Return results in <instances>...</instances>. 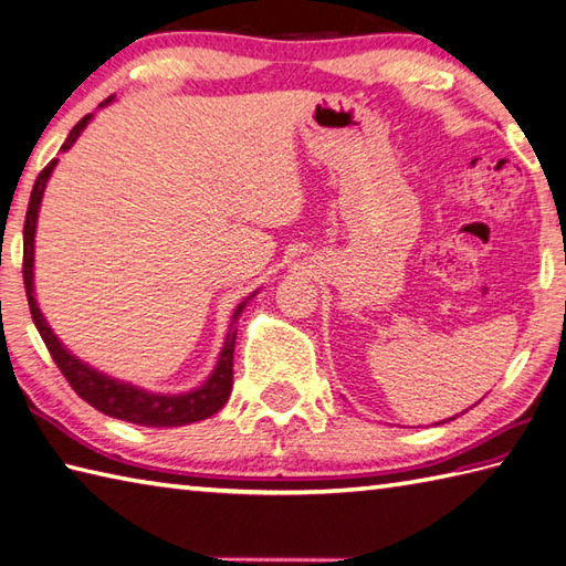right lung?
<instances>
[{
	"mask_svg": "<svg viewBox=\"0 0 566 566\" xmlns=\"http://www.w3.org/2000/svg\"><path fill=\"white\" fill-rule=\"evenodd\" d=\"M111 102H113V96L106 98L102 106H106ZM90 120H92V113L74 125L67 135L65 145L60 147V153H67ZM55 165H57V159L50 161V165L41 174H38L33 191H31V200H29L27 222H23V285H27V297H29L33 324H35L38 334H41V338L45 342L50 356H53L55 366L60 368L62 375H65V380L72 385L74 392H77L86 401V405H92L94 409L104 411L106 417H113V419H123L128 423L155 426V429H161V426H186V423L208 419V417H212V413H218L232 392V358H234L237 319H240L242 310L247 307V300L254 295H249L244 303L237 305L216 370H212V375L203 385L191 389V392H186V395L145 392V389H137L128 382L113 380V378H108V375H102L98 370L90 368L80 358H74L70 350L57 342V336L48 326L45 317L41 315V310H38L35 295H33V240H35L38 208H41L45 184L50 179V174H53Z\"/></svg>",
	"mask_w": 566,
	"mask_h": 566,
	"instance_id": "right-lung-1",
	"label": "right lung"
}]
</instances>
